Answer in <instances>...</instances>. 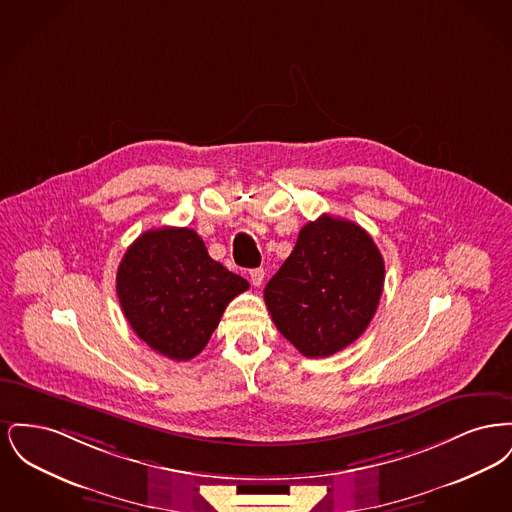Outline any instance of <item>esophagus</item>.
<instances>
[{"instance_id":"obj_1","label":"esophagus","mask_w":512,"mask_h":512,"mask_svg":"<svg viewBox=\"0 0 512 512\" xmlns=\"http://www.w3.org/2000/svg\"><path fill=\"white\" fill-rule=\"evenodd\" d=\"M249 280H251V284H253L255 288H259V286L263 284V280H265V270H263V268H253V270H249Z\"/></svg>"}]
</instances>
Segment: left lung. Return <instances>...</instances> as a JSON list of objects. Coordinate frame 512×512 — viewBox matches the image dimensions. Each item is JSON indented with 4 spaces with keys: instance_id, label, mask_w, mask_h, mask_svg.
Listing matches in <instances>:
<instances>
[{
    "instance_id": "1",
    "label": "left lung",
    "mask_w": 512,
    "mask_h": 512,
    "mask_svg": "<svg viewBox=\"0 0 512 512\" xmlns=\"http://www.w3.org/2000/svg\"><path fill=\"white\" fill-rule=\"evenodd\" d=\"M384 272L382 253L366 230L322 215L301 228L290 257L268 280V313L299 353L330 357L365 332Z\"/></svg>"
}]
</instances>
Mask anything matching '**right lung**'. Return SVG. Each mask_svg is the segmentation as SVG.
Masks as SVG:
<instances>
[{
  "label": "right lung",
  "instance_id": "1",
  "mask_svg": "<svg viewBox=\"0 0 512 512\" xmlns=\"http://www.w3.org/2000/svg\"><path fill=\"white\" fill-rule=\"evenodd\" d=\"M249 282L207 253L192 228L147 230L122 257L117 295L140 340L172 361L203 351L226 305Z\"/></svg>",
  "mask_w": 512,
  "mask_h": 512
}]
</instances>
